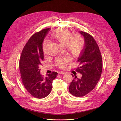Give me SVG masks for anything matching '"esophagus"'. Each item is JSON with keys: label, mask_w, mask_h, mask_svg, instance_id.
I'll return each mask as SVG.
<instances>
[{"label": "esophagus", "mask_w": 121, "mask_h": 121, "mask_svg": "<svg viewBox=\"0 0 121 121\" xmlns=\"http://www.w3.org/2000/svg\"><path fill=\"white\" fill-rule=\"evenodd\" d=\"M58 73L60 74H66V72H63V71H60L58 72Z\"/></svg>", "instance_id": "esophagus-1"}]
</instances>
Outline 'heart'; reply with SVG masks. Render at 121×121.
<instances>
[{
    "instance_id": "b5f03b06",
    "label": "heart",
    "mask_w": 121,
    "mask_h": 121,
    "mask_svg": "<svg viewBox=\"0 0 121 121\" xmlns=\"http://www.w3.org/2000/svg\"><path fill=\"white\" fill-rule=\"evenodd\" d=\"M50 37L62 45H64L66 50L74 57H78L82 53L85 45L84 38L80 34L72 35V32L66 29H60L52 33ZM48 43L44 41L43 44V51L44 54L47 52ZM69 60L65 57L56 59V65L60 68H64Z\"/></svg>"
}]
</instances>
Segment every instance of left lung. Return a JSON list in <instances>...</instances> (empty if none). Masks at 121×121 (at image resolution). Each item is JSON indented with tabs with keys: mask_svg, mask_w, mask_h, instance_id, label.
<instances>
[{
	"mask_svg": "<svg viewBox=\"0 0 121 121\" xmlns=\"http://www.w3.org/2000/svg\"><path fill=\"white\" fill-rule=\"evenodd\" d=\"M84 36L85 46L78 62L79 67L76 70L82 74L78 78L73 77L69 87V91L73 96L83 97L90 93L99 82L102 69V60L99 47L94 38L88 33L79 31Z\"/></svg>",
	"mask_w": 121,
	"mask_h": 121,
	"instance_id": "left-lung-1",
	"label": "left lung"
}]
</instances>
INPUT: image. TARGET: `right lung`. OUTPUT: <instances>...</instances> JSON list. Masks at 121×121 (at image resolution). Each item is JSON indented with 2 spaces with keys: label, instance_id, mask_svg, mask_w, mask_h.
Masks as SVG:
<instances>
[{
  "label": "right lung",
  "instance_id": "obj_1",
  "mask_svg": "<svg viewBox=\"0 0 121 121\" xmlns=\"http://www.w3.org/2000/svg\"><path fill=\"white\" fill-rule=\"evenodd\" d=\"M49 30L43 29L30 38L22 50L19 62L24 87L32 96L38 99L44 98L50 94L53 80L58 74L52 72L43 77L40 73L41 62L43 60V43Z\"/></svg>",
  "mask_w": 121,
  "mask_h": 121
}]
</instances>
